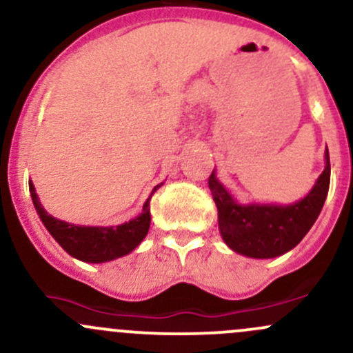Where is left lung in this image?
I'll return each instance as SVG.
<instances>
[{"mask_svg":"<svg viewBox=\"0 0 353 353\" xmlns=\"http://www.w3.org/2000/svg\"><path fill=\"white\" fill-rule=\"evenodd\" d=\"M313 189L292 205H239L216 179H208L218 208V226L225 243L236 254L252 259H272L294 248L316 221L330 188V154Z\"/></svg>","mask_w":353,"mask_h":353,"instance_id":"left-lung-1","label":"left lung"}]
</instances>
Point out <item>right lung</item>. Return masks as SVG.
I'll list each match as a JSON object with an SVG mask.
<instances>
[{"mask_svg":"<svg viewBox=\"0 0 353 353\" xmlns=\"http://www.w3.org/2000/svg\"><path fill=\"white\" fill-rule=\"evenodd\" d=\"M161 186L162 183L157 184L154 191H152V194ZM28 188L30 194H32L33 206H35L42 223L46 225V228L49 230L50 235L55 239V242L61 245L69 255L83 262L101 264V262L123 257V255L130 254L133 248L139 247L140 242L145 239L148 233L152 194L148 196L145 205H143L142 214L127 221V223L118 226H83L68 223V221L50 216L43 210V206L40 205L39 196H37L35 186L32 184V181L28 183Z\"/></svg>","mask_w":353,"mask_h":353,"instance_id":"right-lung-1","label":"right lung"}]
</instances>
